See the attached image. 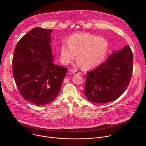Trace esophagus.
Here are the masks:
<instances>
[{"mask_svg": "<svg viewBox=\"0 0 146 146\" xmlns=\"http://www.w3.org/2000/svg\"><path fill=\"white\" fill-rule=\"evenodd\" d=\"M71 72H72L73 74H74V75H76V74H81L80 72H78L77 70H73L71 71Z\"/></svg>", "mask_w": 146, "mask_h": 146, "instance_id": "1", "label": "esophagus"}]
</instances>
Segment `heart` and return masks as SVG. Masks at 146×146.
<instances>
[{
  "label": "heart",
  "instance_id": "1",
  "mask_svg": "<svg viewBox=\"0 0 146 146\" xmlns=\"http://www.w3.org/2000/svg\"><path fill=\"white\" fill-rule=\"evenodd\" d=\"M60 47V60L68 64L73 60L85 70L100 65L108 52L109 43L105 38L87 33H78L68 37Z\"/></svg>",
  "mask_w": 146,
  "mask_h": 146
}]
</instances>
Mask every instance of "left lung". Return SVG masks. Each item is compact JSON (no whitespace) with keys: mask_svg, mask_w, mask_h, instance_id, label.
I'll use <instances>...</instances> for the list:
<instances>
[{"mask_svg":"<svg viewBox=\"0 0 146 146\" xmlns=\"http://www.w3.org/2000/svg\"><path fill=\"white\" fill-rule=\"evenodd\" d=\"M133 54L129 45L113 52L105 63L87 73L84 94L88 100L107 103L118 98L131 78Z\"/></svg>","mask_w":146,"mask_h":146,"instance_id":"8db88e82","label":"left lung"}]
</instances>
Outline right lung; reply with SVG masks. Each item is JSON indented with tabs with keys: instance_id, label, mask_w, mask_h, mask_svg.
Masks as SVG:
<instances>
[{
	"instance_id": "right-lung-1",
	"label": "right lung",
	"mask_w": 146,
	"mask_h": 146,
	"mask_svg": "<svg viewBox=\"0 0 146 146\" xmlns=\"http://www.w3.org/2000/svg\"><path fill=\"white\" fill-rule=\"evenodd\" d=\"M52 32L38 27L30 30L18 41L13 56V75L19 92L36 105L54 100L68 71L53 63Z\"/></svg>"
}]
</instances>
